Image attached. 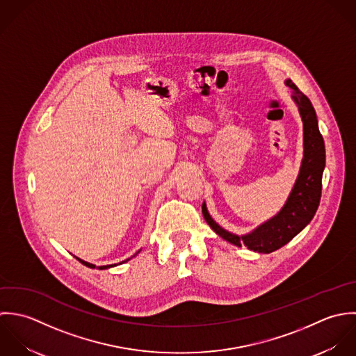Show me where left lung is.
Listing matches in <instances>:
<instances>
[{
    "mask_svg": "<svg viewBox=\"0 0 356 356\" xmlns=\"http://www.w3.org/2000/svg\"><path fill=\"white\" fill-rule=\"evenodd\" d=\"M286 83L293 89V99L304 124V158L300 175L291 190L284 209L270 221L260 225L252 234L238 236L222 229L209 216L205 204L202 214L214 232L227 242L242 246L259 253H271L290 242L316 213L322 195V175L325 169V143L318 128L315 110L309 99L287 79Z\"/></svg>",
    "mask_w": 356,
    "mask_h": 356,
    "instance_id": "8db88e82",
    "label": "left lung"
}]
</instances>
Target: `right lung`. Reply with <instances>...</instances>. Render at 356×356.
I'll list each match as a JSON object with an SVG mask.
<instances>
[{
  "label": "right lung",
  "mask_w": 356,
  "mask_h": 356,
  "mask_svg": "<svg viewBox=\"0 0 356 356\" xmlns=\"http://www.w3.org/2000/svg\"><path fill=\"white\" fill-rule=\"evenodd\" d=\"M138 254V253H136ZM79 263H82L83 266H86V267H89V268H95L96 266H93V264H89V263H86V261H83V260H81V259H76ZM129 260V259H128ZM128 260H125V261H128ZM124 263V261H122ZM121 264V263H120ZM108 267H113V266H103V267H99V270H104V268H108Z\"/></svg>",
  "instance_id": "right-lung-1"
}]
</instances>
